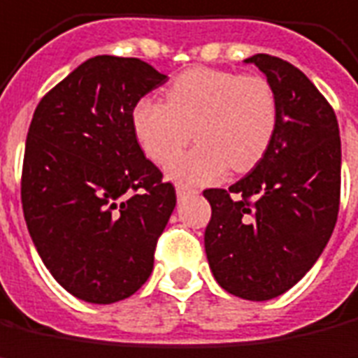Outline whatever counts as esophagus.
Listing matches in <instances>:
<instances>
[{
  "instance_id": "1",
  "label": "esophagus",
  "mask_w": 358,
  "mask_h": 358,
  "mask_svg": "<svg viewBox=\"0 0 358 358\" xmlns=\"http://www.w3.org/2000/svg\"><path fill=\"white\" fill-rule=\"evenodd\" d=\"M193 194H196L194 189H191V187H185V185H177V199H179V201H183V199H187V196H193Z\"/></svg>"
}]
</instances>
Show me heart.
<instances>
[{
	"instance_id": "b5f03b06",
	"label": "heart",
	"mask_w": 358,
	"mask_h": 358,
	"mask_svg": "<svg viewBox=\"0 0 358 358\" xmlns=\"http://www.w3.org/2000/svg\"><path fill=\"white\" fill-rule=\"evenodd\" d=\"M278 103L263 76L193 68L179 73L165 90V103L138 101L132 128L155 164L167 159L195 130L199 146L167 164V175L181 183L220 181L228 169L250 171L263 159L275 138Z\"/></svg>"
}]
</instances>
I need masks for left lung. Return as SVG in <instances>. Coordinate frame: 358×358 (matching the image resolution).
Masks as SVG:
<instances>
[{
	"label": "left lung",
	"instance_id": "left-lung-1",
	"mask_svg": "<svg viewBox=\"0 0 358 358\" xmlns=\"http://www.w3.org/2000/svg\"><path fill=\"white\" fill-rule=\"evenodd\" d=\"M267 76L278 124L267 154L226 189H206L204 250L234 296H280L312 268L331 238L341 196V140L334 108L302 71L268 54L248 58Z\"/></svg>",
	"mask_w": 358,
	"mask_h": 358
}]
</instances>
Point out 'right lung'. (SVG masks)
<instances>
[{
  "mask_svg": "<svg viewBox=\"0 0 358 358\" xmlns=\"http://www.w3.org/2000/svg\"><path fill=\"white\" fill-rule=\"evenodd\" d=\"M165 80L138 58L95 56L44 95L29 127L27 228L52 277L91 304L146 282L177 203L132 128L138 101Z\"/></svg>",
  "mask_w": 358,
  "mask_h": 358,
  "instance_id": "obj_1",
  "label": "right lung"
}]
</instances>
